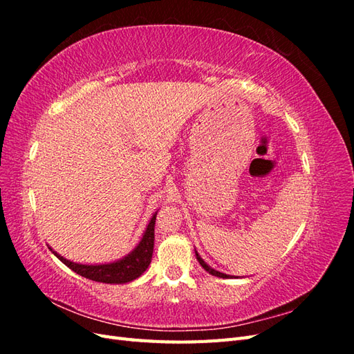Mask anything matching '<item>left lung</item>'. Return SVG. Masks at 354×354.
I'll return each mask as SVG.
<instances>
[{
	"label": "left lung",
	"mask_w": 354,
	"mask_h": 354,
	"mask_svg": "<svg viewBox=\"0 0 354 354\" xmlns=\"http://www.w3.org/2000/svg\"><path fill=\"white\" fill-rule=\"evenodd\" d=\"M195 254H196V259H198V261H199V264L203 267V269H205L209 274H212V276H217V277H223V279H227V277H230L229 274H224V273H221V272H218V270H214V269H211V267L203 261L201 257H199V254L195 251Z\"/></svg>",
	"instance_id": "8db88e82"
}]
</instances>
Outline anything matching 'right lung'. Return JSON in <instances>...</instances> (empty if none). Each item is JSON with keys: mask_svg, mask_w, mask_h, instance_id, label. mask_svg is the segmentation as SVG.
<instances>
[{"mask_svg": "<svg viewBox=\"0 0 354 354\" xmlns=\"http://www.w3.org/2000/svg\"><path fill=\"white\" fill-rule=\"evenodd\" d=\"M155 220L156 212L152 216L151 221H149L147 227L143 233V238L138 242L136 248L130 254L125 255L124 259L113 263L80 264L63 259V257L59 255L56 251H53L51 248L50 250L63 264H66L71 270L81 274L82 277H87V279L103 283H127L137 279L138 276H142L152 261L155 242Z\"/></svg>", "mask_w": 354, "mask_h": 354, "instance_id": "right-lung-1", "label": "right lung"}]
</instances>
